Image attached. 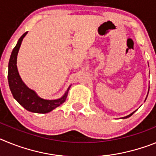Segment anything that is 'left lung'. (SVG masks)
I'll return each mask as SVG.
<instances>
[{"label": "left lung", "instance_id": "obj_1", "mask_svg": "<svg viewBox=\"0 0 156 156\" xmlns=\"http://www.w3.org/2000/svg\"><path fill=\"white\" fill-rule=\"evenodd\" d=\"M134 113V112H132L131 114H129V115H126V116H125V117H122V119H126V118H128V117H129V116H131L132 115H133V114Z\"/></svg>", "mask_w": 156, "mask_h": 156}]
</instances>
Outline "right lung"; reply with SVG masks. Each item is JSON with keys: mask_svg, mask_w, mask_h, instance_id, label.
<instances>
[{"mask_svg": "<svg viewBox=\"0 0 156 156\" xmlns=\"http://www.w3.org/2000/svg\"><path fill=\"white\" fill-rule=\"evenodd\" d=\"M27 34V32L19 38L17 44L14 48L11 55L8 63V84L14 98L27 111L36 113H48L65 102L70 86L69 87L65 94L60 98L55 100H46L40 98L34 90L30 89L25 84L19 76L16 63L19 48L21 46L23 38Z\"/></svg>", "mask_w": 156, "mask_h": 156, "instance_id": "add662e5", "label": "right lung"}]
</instances>
